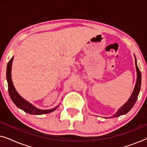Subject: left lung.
Instances as JSON below:
<instances>
[{
	"label": "left lung",
	"mask_w": 147,
	"mask_h": 147,
	"mask_svg": "<svg viewBox=\"0 0 147 147\" xmlns=\"http://www.w3.org/2000/svg\"><path fill=\"white\" fill-rule=\"evenodd\" d=\"M135 65H136V72H137V80H136V83L134 87V91L132 92L131 96H130L129 99L126 103L124 104L119 110H118V112L112 116V117H118V116L123 115L125 114L130 111L131 110V108L133 107L134 104L136 103V100H137V98L139 94L140 90V86H141V73H140V69H138L137 64H136V58H135Z\"/></svg>",
	"instance_id": "obj_1"
}]
</instances>
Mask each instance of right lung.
I'll use <instances>...</instances> for the list:
<instances>
[{"mask_svg": "<svg viewBox=\"0 0 147 147\" xmlns=\"http://www.w3.org/2000/svg\"><path fill=\"white\" fill-rule=\"evenodd\" d=\"M13 57L11 58V60L9 61V63L7 64V80L8 82V90H9V96L11 97L12 101L14 102V104L17 106L18 108H19L20 109L23 110L27 113L31 114H35V115H40V114H48L50 112L54 111V110L57 109V107H59V106L55 107V108L50 110H39L37 109V108H35V106H33L31 104H30L29 102L26 101L17 93V92L16 91L15 87H14L13 82H12L11 79V65H12V62H13Z\"/></svg>", "mask_w": 147, "mask_h": 147, "instance_id": "1", "label": "right lung"}]
</instances>
